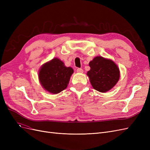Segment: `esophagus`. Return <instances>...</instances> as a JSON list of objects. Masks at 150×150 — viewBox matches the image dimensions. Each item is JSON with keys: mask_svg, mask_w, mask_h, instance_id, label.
I'll return each mask as SVG.
<instances>
[{"mask_svg": "<svg viewBox=\"0 0 150 150\" xmlns=\"http://www.w3.org/2000/svg\"><path fill=\"white\" fill-rule=\"evenodd\" d=\"M76 71L79 72V73H83V70L81 69V68H78V69H77V70H76Z\"/></svg>", "mask_w": 150, "mask_h": 150, "instance_id": "obj_1", "label": "esophagus"}]
</instances>
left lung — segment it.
I'll use <instances>...</instances> for the list:
<instances>
[{
  "instance_id": "1",
  "label": "left lung",
  "mask_w": 150,
  "mask_h": 150,
  "mask_svg": "<svg viewBox=\"0 0 150 150\" xmlns=\"http://www.w3.org/2000/svg\"><path fill=\"white\" fill-rule=\"evenodd\" d=\"M89 65L91 69L87 75L93 88L98 91L107 92L118 81L119 68L111 60L98 56L94 57Z\"/></svg>"
}]
</instances>
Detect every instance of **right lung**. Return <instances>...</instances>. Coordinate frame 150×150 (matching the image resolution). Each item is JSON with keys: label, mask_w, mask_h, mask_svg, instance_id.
I'll use <instances>...</instances> for the list:
<instances>
[{"label": "right lung", "mask_w": 150, "mask_h": 150, "mask_svg": "<svg viewBox=\"0 0 150 150\" xmlns=\"http://www.w3.org/2000/svg\"><path fill=\"white\" fill-rule=\"evenodd\" d=\"M73 72L71 67H66L60 59L54 58L40 68L39 78L45 89L57 94L67 88Z\"/></svg>", "instance_id": "1"}]
</instances>
